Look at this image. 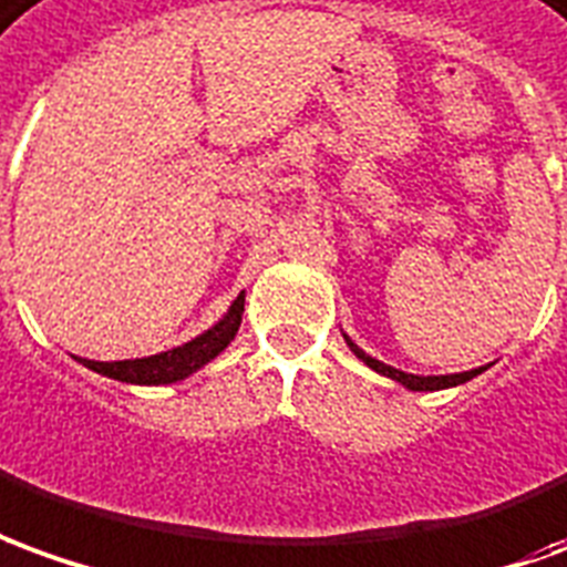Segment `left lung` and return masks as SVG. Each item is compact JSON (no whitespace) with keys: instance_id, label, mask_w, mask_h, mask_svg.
<instances>
[{"instance_id":"8db88e82","label":"left lung","mask_w":567,"mask_h":567,"mask_svg":"<svg viewBox=\"0 0 567 567\" xmlns=\"http://www.w3.org/2000/svg\"><path fill=\"white\" fill-rule=\"evenodd\" d=\"M348 348L354 351L363 363H367L369 369H375V372H381V375H388V379L400 381V384H405L409 391H443V388H455V384H464V381H470L473 375H480L483 369H470V372H457V375H409V372H400V369L393 367H384L381 360H375V357H369L367 351H360L354 341L348 339Z\"/></svg>"}]
</instances>
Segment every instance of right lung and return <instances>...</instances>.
I'll return each mask as SVG.
<instances>
[{"label": "right lung", "instance_id": "add662e5", "mask_svg": "<svg viewBox=\"0 0 567 567\" xmlns=\"http://www.w3.org/2000/svg\"><path fill=\"white\" fill-rule=\"evenodd\" d=\"M240 315H244V292L235 299L228 315L216 327L207 329L198 339L179 344L174 351L143 357V360H118V363H97V360H82V363L100 372V375H106V379L127 381V384H171V381L192 375L204 363H210L219 351H226L228 341L235 339V332L240 327Z\"/></svg>", "mask_w": 567, "mask_h": 567}]
</instances>
